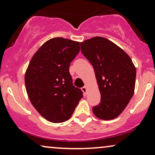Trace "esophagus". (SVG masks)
I'll list each match as a JSON object with an SVG mask.
<instances>
[{
  "mask_svg": "<svg viewBox=\"0 0 155 155\" xmlns=\"http://www.w3.org/2000/svg\"><path fill=\"white\" fill-rule=\"evenodd\" d=\"M82 92H83V93L84 94H86L87 93V87L86 86H84V87H83L82 88Z\"/></svg>",
  "mask_w": 155,
  "mask_h": 155,
  "instance_id": "obj_1",
  "label": "esophagus"
}]
</instances>
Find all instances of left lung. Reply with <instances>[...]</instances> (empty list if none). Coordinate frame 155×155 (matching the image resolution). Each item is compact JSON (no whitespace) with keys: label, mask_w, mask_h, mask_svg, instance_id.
<instances>
[{"label":"left lung","mask_w":155,"mask_h":155,"mask_svg":"<svg viewBox=\"0 0 155 155\" xmlns=\"http://www.w3.org/2000/svg\"><path fill=\"white\" fill-rule=\"evenodd\" d=\"M80 48L94 70L101 94V102L92 108L93 113L99 119H114L134 94L135 65L121 48L104 37L85 40L80 43Z\"/></svg>","instance_id":"8db88e82"}]
</instances>
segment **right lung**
Listing matches in <instances>:
<instances>
[{"label":"right lung","instance_id":"right-lung-1","mask_svg":"<svg viewBox=\"0 0 155 155\" xmlns=\"http://www.w3.org/2000/svg\"><path fill=\"white\" fill-rule=\"evenodd\" d=\"M80 51V43L53 38L40 46L25 75V87L31 104L52 123L68 120L80 99L82 91L72 83L70 63Z\"/></svg>","mask_w":155,"mask_h":155}]
</instances>
